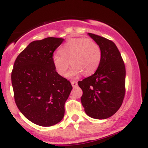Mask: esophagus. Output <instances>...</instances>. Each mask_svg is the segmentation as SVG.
<instances>
[{
    "label": "esophagus",
    "instance_id": "34e87169",
    "mask_svg": "<svg viewBox=\"0 0 148 148\" xmlns=\"http://www.w3.org/2000/svg\"><path fill=\"white\" fill-rule=\"evenodd\" d=\"M71 84H72V87H76V86H77V82L76 81H71Z\"/></svg>",
    "mask_w": 148,
    "mask_h": 148
}]
</instances>
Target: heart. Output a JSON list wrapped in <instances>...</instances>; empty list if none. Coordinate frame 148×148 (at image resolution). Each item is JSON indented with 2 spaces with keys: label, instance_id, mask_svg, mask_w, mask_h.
<instances>
[{
  "label": "heart",
  "instance_id": "1",
  "mask_svg": "<svg viewBox=\"0 0 148 148\" xmlns=\"http://www.w3.org/2000/svg\"><path fill=\"white\" fill-rule=\"evenodd\" d=\"M59 53L53 56V64L58 74L64 76L70 62L73 66L67 74L69 78L83 72L86 76L92 74L99 67L102 56L101 48L95 40L82 37L69 39Z\"/></svg>",
  "mask_w": 148,
  "mask_h": 148
}]
</instances>
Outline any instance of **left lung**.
<instances>
[{"label": "left lung", "instance_id": "obj_1", "mask_svg": "<svg viewBox=\"0 0 148 148\" xmlns=\"http://www.w3.org/2000/svg\"><path fill=\"white\" fill-rule=\"evenodd\" d=\"M99 45L101 60L94 74L78 82L83 90L81 101L88 116L103 120L114 115L125 94V66L114 42L88 33Z\"/></svg>", "mask_w": 148, "mask_h": 148}]
</instances>
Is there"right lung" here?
<instances>
[{
	"instance_id": "obj_1",
	"label": "right lung",
	"mask_w": 148,
	"mask_h": 148,
	"mask_svg": "<svg viewBox=\"0 0 148 148\" xmlns=\"http://www.w3.org/2000/svg\"><path fill=\"white\" fill-rule=\"evenodd\" d=\"M64 39L47 37L33 41L15 60L12 85L15 103L32 123L50 127L60 123L64 103L72 90L70 82L56 71L52 57Z\"/></svg>"
}]
</instances>
